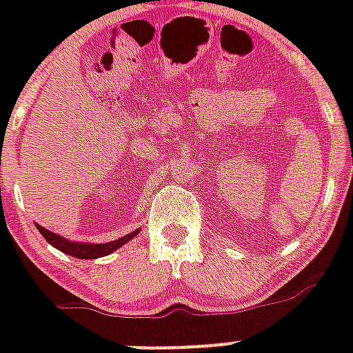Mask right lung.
I'll use <instances>...</instances> for the list:
<instances>
[{
  "label": "right lung",
  "instance_id": "add662e5",
  "mask_svg": "<svg viewBox=\"0 0 353 353\" xmlns=\"http://www.w3.org/2000/svg\"><path fill=\"white\" fill-rule=\"evenodd\" d=\"M36 227H38V231L41 232V236H43V238H46L52 247H57L58 251L65 252V254H71V256L74 258H82V260H93V258H101V256H106V254H112L113 251H117L119 247H122L124 243H128V241L132 240L133 236L139 234V229H137V231L122 236V238H119V240L108 241V243H79V241H69L65 240L63 236L47 231L46 227H41V225H36Z\"/></svg>",
  "mask_w": 353,
  "mask_h": 353
}]
</instances>
